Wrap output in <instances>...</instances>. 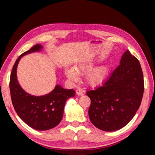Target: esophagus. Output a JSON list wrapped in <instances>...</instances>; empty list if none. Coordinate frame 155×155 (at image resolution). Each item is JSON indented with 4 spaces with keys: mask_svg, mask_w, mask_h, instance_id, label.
Segmentation results:
<instances>
[{
    "mask_svg": "<svg viewBox=\"0 0 155 155\" xmlns=\"http://www.w3.org/2000/svg\"><path fill=\"white\" fill-rule=\"evenodd\" d=\"M76 94H77L78 96H83V91L81 89H77V90H76Z\"/></svg>",
    "mask_w": 155,
    "mask_h": 155,
    "instance_id": "esophagus-1",
    "label": "esophagus"
}]
</instances>
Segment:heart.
<instances>
[{
    "instance_id": "1",
    "label": "heart",
    "mask_w": 155,
    "mask_h": 155,
    "mask_svg": "<svg viewBox=\"0 0 155 155\" xmlns=\"http://www.w3.org/2000/svg\"><path fill=\"white\" fill-rule=\"evenodd\" d=\"M96 61V60L93 58L82 59L78 61L74 68H65L64 74L68 79L72 83L78 81L79 76L85 74V83L90 87H98L108 78L110 67L107 64H102L94 68Z\"/></svg>"
}]
</instances>
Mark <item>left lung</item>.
I'll return each mask as SVG.
<instances>
[{
  "instance_id": "8db88e82",
  "label": "left lung",
  "mask_w": 155,
  "mask_h": 155,
  "mask_svg": "<svg viewBox=\"0 0 155 155\" xmlns=\"http://www.w3.org/2000/svg\"><path fill=\"white\" fill-rule=\"evenodd\" d=\"M144 90L140 62L128 50L110 77L86 94L91 100L88 114L91 123L102 130L111 132L125 127L140 107Z\"/></svg>"
}]
</instances>
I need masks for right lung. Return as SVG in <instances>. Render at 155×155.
<instances>
[{
	"instance_id": "right-lung-1",
	"label": "right lung",
	"mask_w": 155,
	"mask_h": 155,
	"mask_svg": "<svg viewBox=\"0 0 155 155\" xmlns=\"http://www.w3.org/2000/svg\"><path fill=\"white\" fill-rule=\"evenodd\" d=\"M43 46L38 44L17 59L10 77V92L13 106L18 116L33 129L46 130L57 127L61 121L65 102L75 96L73 90H66L56 85L51 92L44 96H33L21 87L17 78L18 63L22 57L40 52Z\"/></svg>"
}]
</instances>
